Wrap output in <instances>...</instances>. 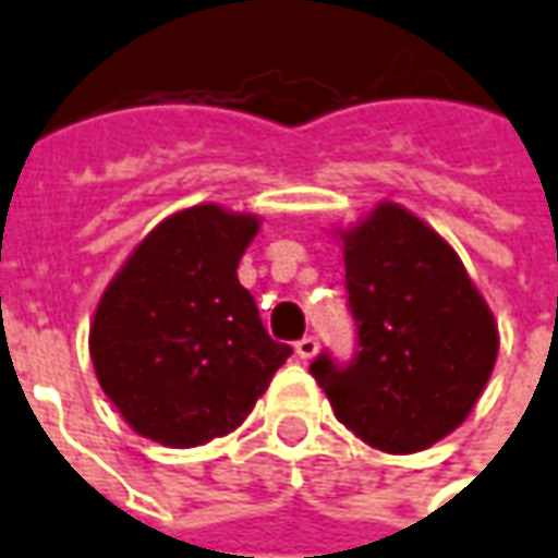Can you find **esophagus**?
I'll return each instance as SVG.
<instances>
[{"instance_id": "1", "label": "esophagus", "mask_w": 558, "mask_h": 558, "mask_svg": "<svg viewBox=\"0 0 558 558\" xmlns=\"http://www.w3.org/2000/svg\"><path fill=\"white\" fill-rule=\"evenodd\" d=\"M295 353H299V360H314L319 353V341L314 335H305L302 341H295Z\"/></svg>"}]
</instances>
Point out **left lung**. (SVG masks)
Segmentation results:
<instances>
[{"instance_id": "obj_1", "label": "left lung", "mask_w": 558, "mask_h": 558, "mask_svg": "<svg viewBox=\"0 0 558 558\" xmlns=\"http://www.w3.org/2000/svg\"><path fill=\"white\" fill-rule=\"evenodd\" d=\"M332 235L362 350L350 368L323 353L311 374L360 441L420 453L483 396L498 356L496 317L450 241L396 202H377Z\"/></svg>"}]
</instances>
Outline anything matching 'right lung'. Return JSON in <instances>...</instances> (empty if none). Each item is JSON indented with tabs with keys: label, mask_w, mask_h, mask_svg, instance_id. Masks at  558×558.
Listing matches in <instances>:
<instances>
[{
	"label": "right lung",
	"mask_w": 558,
	"mask_h": 558,
	"mask_svg": "<svg viewBox=\"0 0 558 558\" xmlns=\"http://www.w3.org/2000/svg\"><path fill=\"white\" fill-rule=\"evenodd\" d=\"M259 226L217 202L169 214L99 295L89 360L142 438L184 450L235 432L292 353L239 283Z\"/></svg>",
	"instance_id": "obj_1"
}]
</instances>
